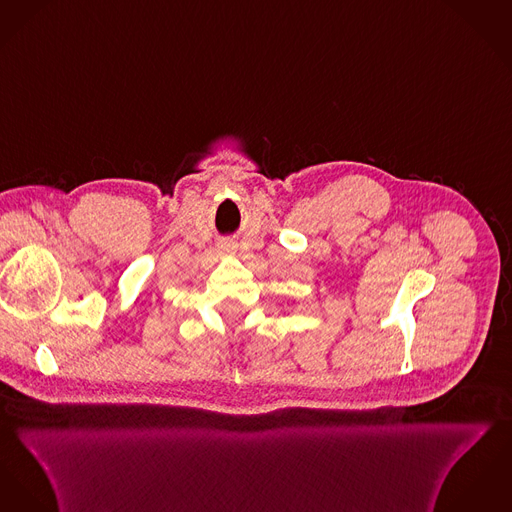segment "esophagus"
<instances>
[{
  "instance_id": "obj_1",
  "label": "esophagus",
  "mask_w": 512,
  "mask_h": 512,
  "mask_svg": "<svg viewBox=\"0 0 512 512\" xmlns=\"http://www.w3.org/2000/svg\"><path fill=\"white\" fill-rule=\"evenodd\" d=\"M226 247H228V245H226Z\"/></svg>"
}]
</instances>
